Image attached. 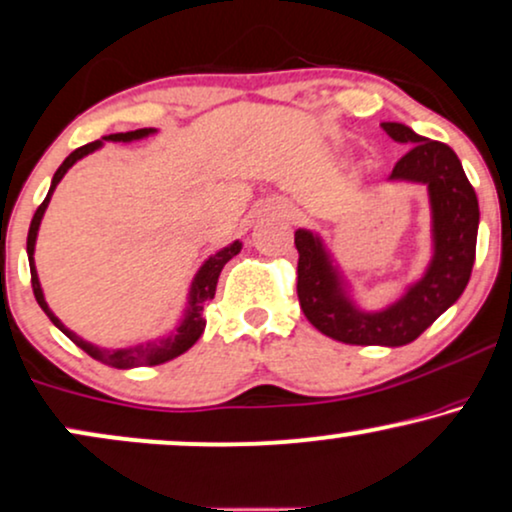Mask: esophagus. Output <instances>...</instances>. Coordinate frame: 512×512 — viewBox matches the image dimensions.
<instances>
[{"mask_svg": "<svg viewBox=\"0 0 512 512\" xmlns=\"http://www.w3.org/2000/svg\"><path fill=\"white\" fill-rule=\"evenodd\" d=\"M260 212H262V215H267V217H281V219L295 217V210L290 208L286 200H281V198L267 200V203H264V208Z\"/></svg>", "mask_w": 512, "mask_h": 512, "instance_id": "1", "label": "esophagus"}]
</instances>
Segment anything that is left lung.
<instances>
[{"label":"left lung","instance_id":"left-lung-1","mask_svg":"<svg viewBox=\"0 0 512 512\" xmlns=\"http://www.w3.org/2000/svg\"><path fill=\"white\" fill-rule=\"evenodd\" d=\"M383 129L397 144L409 146L387 181L428 189L432 255L423 274L401 297L383 309H364L354 300L352 283L321 234L295 231L302 312L316 331L345 345H409L463 295L475 264L480 205L458 155L442 141L420 137L401 122H383Z\"/></svg>","mask_w":512,"mask_h":512}]
</instances>
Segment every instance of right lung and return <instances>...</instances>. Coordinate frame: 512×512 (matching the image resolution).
Returning a JSON list of instances; mask_svg holds the SVG:
<instances>
[{
    "label": "right lung",
    "instance_id": "obj_1",
    "mask_svg": "<svg viewBox=\"0 0 512 512\" xmlns=\"http://www.w3.org/2000/svg\"><path fill=\"white\" fill-rule=\"evenodd\" d=\"M153 134H158V129L155 127H144V129H134V132H118V134H108V137H101L99 141H92V144L77 148L68 155L66 160H63V165L58 167L54 179H51V186H49V193L47 198H44V203L37 208L35 217H32L30 222V231H28V262H30V276H32V290H35V297L37 302H40V307L44 309V314L49 316L51 323L61 331L63 335H68L70 340L75 342L77 347L84 349V352L89 354V357L101 361V364L111 366V368H137V366H158V364H165V361H170L174 357H179V354H184L186 349H191L196 345V340L203 335L205 331V316H203V309L208 307V302H212V297H215V290H217V278L222 274L224 264L231 260V257H236L238 252H241L243 243L241 241H234L229 243L226 248L217 250L215 255H210L208 260L200 264V269L196 271V276H193L191 286H189V295H186V307H184V314H181V319L177 326H174V331H170L163 338H155V340H148V342H139V345H129V347H118V349H108V347H99L94 345V342L80 338V335L70 331V328L63 323L58 316L51 312V307L44 300V290H42V283H40V276H37V267H35V243H37V234H40V224H42V217L44 212L49 208V200L54 196L58 181L66 177V172L73 167L77 160H82L84 155L99 151V148L106 144V141H122V144H132V141H141L146 137H153Z\"/></svg>",
    "mask_w": 512,
    "mask_h": 512
}]
</instances>
